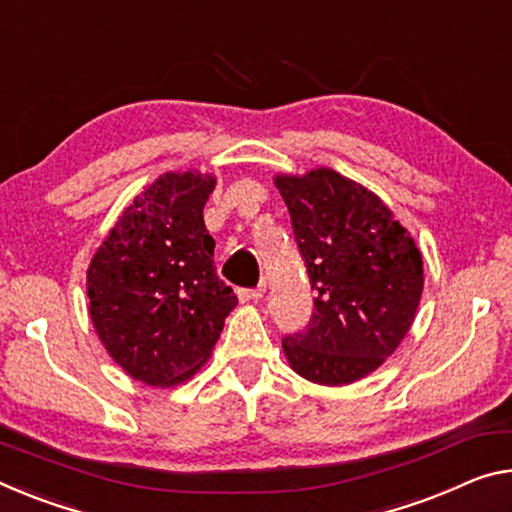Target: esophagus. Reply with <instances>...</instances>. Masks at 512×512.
Instances as JSON below:
<instances>
[{
  "mask_svg": "<svg viewBox=\"0 0 512 512\" xmlns=\"http://www.w3.org/2000/svg\"><path fill=\"white\" fill-rule=\"evenodd\" d=\"M266 291V282H259L257 289H239V300L241 303H255V300L262 298Z\"/></svg>",
  "mask_w": 512,
  "mask_h": 512,
  "instance_id": "esophagus-1",
  "label": "esophagus"
}]
</instances>
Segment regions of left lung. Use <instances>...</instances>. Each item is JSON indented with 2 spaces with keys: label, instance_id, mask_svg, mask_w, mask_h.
Segmentation results:
<instances>
[{
  "label": "left lung",
  "instance_id": "1",
  "mask_svg": "<svg viewBox=\"0 0 512 512\" xmlns=\"http://www.w3.org/2000/svg\"><path fill=\"white\" fill-rule=\"evenodd\" d=\"M316 291L310 326L282 339L316 385H351L392 355L415 321L424 259L376 193L332 168L275 175Z\"/></svg>",
  "mask_w": 512,
  "mask_h": 512
}]
</instances>
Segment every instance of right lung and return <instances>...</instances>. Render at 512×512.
Returning a JSON list of instances; mask_svg holds the SVG:
<instances>
[{
    "mask_svg": "<svg viewBox=\"0 0 512 512\" xmlns=\"http://www.w3.org/2000/svg\"><path fill=\"white\" fill-rule=\"evenodd\" d=\"M216 177L164 173L134 198L86 273L88 314L111 360L150 387L189 380L237 307L218 280L202 209Z\"/></svg>",
    "mask_w": 512,
    "mask_h": 512,
    "instance_id": "1",
    "label": "right lung"
}]
</instances>
